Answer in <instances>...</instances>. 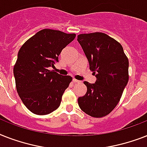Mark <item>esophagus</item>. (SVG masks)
Masks as SVG:
<instances>
[{"label": "esophagus", "instance_id": "obj_1", "mask_svg": "<svg viewBox=\"0 0 147 147\" xmlns=\"http://www.w3.org/2000/svg\"><path fill=\"white\" fill-rule=\"evenodd\" d=\"M73 83H80V81L77 80H76V79H74H74H73Z\"/></svg>", "mask_w": 147, "mask_h": 147}]
</instances>
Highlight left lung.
<instances>
[{
    "label": "left lung",
    "mask_w": 147,
    "mask_h": 147,
    "mask_svg": "<svg viewBox=\"0 0 147 147\" xmlns=\"http://www.w3.org/2000/svg\"><path fill=\"white\" fill-rule=\"evenodd\" d=\"M77 41L96 77L95 83L83 82L87 91L78 98V104L86 114L102 118L120 101L129 80L128 59L121 45L103 32L80 34Z\"/></svg>",
    "instance_id": "1"
}]
</instances>
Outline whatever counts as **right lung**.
<instances>
[{
	"instance_id": "add662e5",
	"label": "right lung",
	"mask_w": 147,
	"mask_h": 147,
	"mask_svg": "<svg viewBox=\"0 0 147 147\" xmlns=\"http://www.w3.org/2000/svg\"><path fill=\"white\" fill-rule=\"evenodd\" d=\"M75 37L76 34L45 29L29 38L20 49L13 67L16 91L32 113L48 115L61 105L72 77L61 76L49 67H55L63 49Z\"/></svg>"
}]
</instances>
